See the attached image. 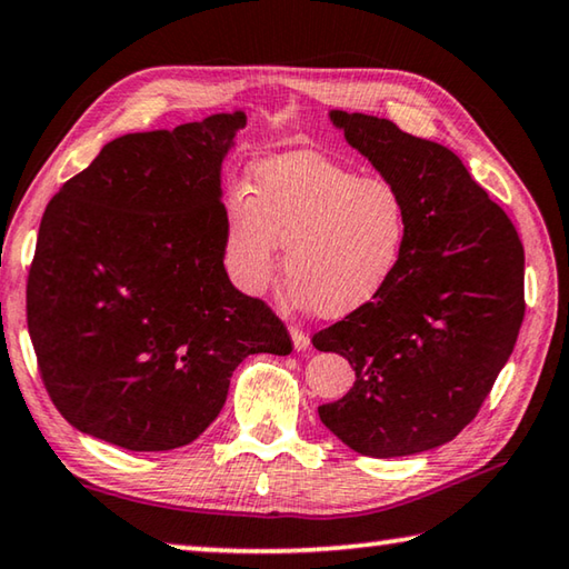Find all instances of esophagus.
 Wrapping results in <instances>:
<instances>
[{"mask_svg":"<svg viewBox=\"0 0 569 569\" xmlns=\"http://www.w3.org/2000/svg\"><path fill=\"white\" fill-rule=\"evenodd\" d=\"M291 339H293L296 351H306L308 343H311V339H308V333L298 329V326H291Z\"/></svg>","mask_w":569,"mask_h":569,"instance_id":"1","label":"esophagus"}]
</instances>
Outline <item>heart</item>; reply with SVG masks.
I'll use <instances>...</instances> for the list:
<instances>
[{"label": "heart", "instance_id": "obj_1", "mask_svg": "<svg viewBox=\"0 0 569 569\" xmlns=\"http://www.w3.org/2000/svg\"><path fill=\"white\" fill-rule=\"evenodd\" d=\"M248 188L250 198L233 192L226 203V266L246 293L271 286L278 243L296 298L321 316L356 311L397 276L409 210L393 182L288 150L256 162Z\"/></svg>", "mask_w": 569, "mask_h": 569}]
</instances>
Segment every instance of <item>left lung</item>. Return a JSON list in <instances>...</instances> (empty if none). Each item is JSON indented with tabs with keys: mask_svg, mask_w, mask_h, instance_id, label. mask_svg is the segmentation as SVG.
<instances>
[{
	"mask_svg": "<svg viewBox=\"0 0 569 569\" xmlns=\"http://www.w3.org/2000/svg\"><path fill=\"white\" fill-rule=\"evenodd\" d=\"M349 146L393 182L409 210L407 250L383 291L329 329L319 351L349 359L356 381L319 407L363 457H407L471 423L525 319V248L517 228L455 152L391 120L333 110Z\"/></svg>",
	"mask_w": 569,
	"mask_h": 569,
	"instance_id": "8db88e82",
	"label": "left lung"
}]
</instances>
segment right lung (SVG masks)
Masks as SVG:
<instances>
[{
  "instance_id": "obj_1",
  "label": "right lung",
  "mask_w": 569,
  "mask_h": 569,
  "mask_svg": "<svg viewBox=\"0 0 569 569\" xmlns=\"http://www.w3.org/2000/svg\"><path fill=\"white\" fill-rule=\"evenodd\" d=\"M246 114L108 142L47 206L27 329L57 411L130 451L190 445L236 366L293 351L283 321L226 273L220 162Z\"/></svg>"
}]
</instances>
